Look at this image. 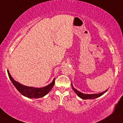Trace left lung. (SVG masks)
<instances>
[{"label":"left lung","instance_id":"obj_1","mask_svg":"<svg viewBox=\"0 0 123 123\" xmlns=\"http://www.w3.org/2000/svg\"><path fill=\"white\" fill-rule=\"evenodd\" d=\"M71 86H72V88L73 90H74V92H75L76 94H77V95L79 96V97H80V98L83 99H95L96 98H98L99 96H102V95H103L105 94V92H106L107 91V90H105V91H104V92H100L99 93V94H83V93L80 92V91H78L77 90H76L73 87L72 84H71Z\"/></svg>","mask_w":123,"mask_h":123}]
</instances>
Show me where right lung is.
I'll use <instances>...</instances> for the list:
<instances>
[{
    "instance_id": "obj_1",
    "label": "right lung",
    "mask_w": 123,
    "mask_h": 123,
    "mask_svg": "<svg viewBox=\"0 0 123 123\" xmlns=\"http://www.w3.org/2000/svg\"><path fill=\"white\" fill-rule=\"evenodd\" d=\"M7 72L9 78H10L12 83L16 88V89L20 92V94L29 98H38L43 97L46 95L48 93H49L55 83V79H54L52 83L44 87L35 88L32 87L25 86L15 81L11 76L8 70H7Z\"/></svg>"
}]
</instances>
